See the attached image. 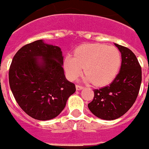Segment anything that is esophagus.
Instances as JSON below:
<instances>
[{
  "mask_svg": "<svg viewBox=\"0 0 149 149\" xmlns=\"http://www.w3.org/2000/svg\"><path fill=\"white\" fill-rule=\"evenodd\" d=\"M84 88V86H81V85H78V84L76 85V89H77V90H81V89H83Z\"/></svg>",
  "mask_w": 149,
  "mask_h": 149,
  "instance_id": "obj_1",
  "label": "esophagus"
}]
</instances>
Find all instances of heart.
Returning a JSON list of instances; mask_svg holds the SVG:
<instances>
[{"label":"heart","instance_id":"obj_1","mask_svg":"<svg viewBox=\"0 0 149 149\" xmlns=\"http://www.w3.org/2000/svg\"><path fill=\"white\" fill-rule=\"evenodd\" d=\"M122 58L119 50L103 44H85L76 49L74 56L68 55L64 60L67 76L74 81L82 74L84 80L95 86L108 85L119 73Z\"/></svg>","mask_w":149,"mask_h":149}]
</instances>
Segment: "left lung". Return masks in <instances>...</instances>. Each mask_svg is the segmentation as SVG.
<instances>
[{
    "instance_id": "obj_1",
    "label": "left lung",
    "mask_w": 149,
    "mask_h": 149,
    "mask_svg": "<svg viewBox=\"0 0 149 149\" xmlns=\"http://www.w3.org/2000/svg\"><path fill=\"white\" fill-rule=\"evenodd\" d=\"M122 54L120 72L105 87L94 89L89 110L101 119L113 120L127 113L134 104L142 82V70L136 56L129 48L115 44Z\"/></svg>"
}]
</instances>
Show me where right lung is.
<instances>
[{"label":"right lung","instance_id":"1","mask_svg":"<svg viewBox=\"0 0 149 149\" xmlns=\"http://www.w3.org/2000/svg\"><path fill=\"white\" fill-rule=\"evenodd\" d=\"M58 46L42 39L17 51L9 70V83L21 108L37 120H49L65 108L75 85L65 77Z\"/></svg>","mask_w":149,"mask_h":149}]
</instances>
